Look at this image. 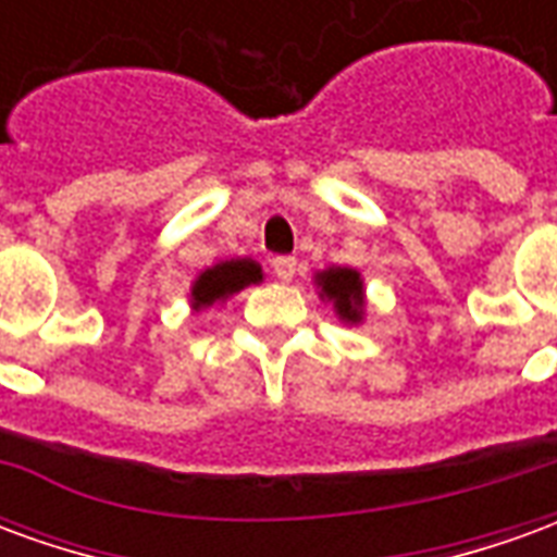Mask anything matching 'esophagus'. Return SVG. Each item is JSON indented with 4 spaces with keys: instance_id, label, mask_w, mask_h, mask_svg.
I'll list each match as a JSON object with an SVG mask.
<instances>
[{
    "instance_id": "esophagus-1",
    "label": "esophagus",
    "mask_w": 557,
    "mask_h": 557,
    "mask_svg": "<svg viewBox=\"0 0 557 557\" xmlns=\"http://www.w3.org/2000/svg\"><path fill=\"white\" fill-rule=\"evenodd\" d=\"M271 265H274V274H277V280H283V283H289V280L295 277V271H298V262H295L292 256H277Z\"/></svg>"
}]
</instances>
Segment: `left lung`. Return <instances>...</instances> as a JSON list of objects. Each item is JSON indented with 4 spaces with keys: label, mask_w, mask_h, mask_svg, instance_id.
I'll return each instance as SVG.
<instances>
[{
    "label": "left lung",
    "mask_w": 557,
    "mask_h": 557,
    "mask_svg": "<svg viewBox=\"0 0 557 557\" xmlns=\"http://www.w3.org/2000/svg\"><path fill=\"white\" fill-rule=\"evenodd\" d=\"M319 298L334 307L343 325H361L367 315V286L358 268L331 265L313 274Z\"/></svg>",
    "instance_id": "left-lung-1"
}]
</instances>
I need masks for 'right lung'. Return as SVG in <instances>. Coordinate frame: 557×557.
Returning a JSON list of instances; mask_svg holds the SVG:
<instances>
[{
    "mask_svg": "<svg viewBox=\"0 0 557 557\" xmlns=\"http://www.w3.org/2000/svg\"><path fill=\"white\" fill-rule=\"evenodd\" d=\"M265 274H262V265L256 259H247V256H238V259H226V262H218V265L199 271V277L190 283V310L194 313H202L206 307H214V304H226L232 295H238L247 286H256L262 283Z\"/></svg>",
    "mask_w": 557,
    "mask_h": 557,
    "instance_id": "obj_1",
    "label": "right lung"
}]
</instances>
